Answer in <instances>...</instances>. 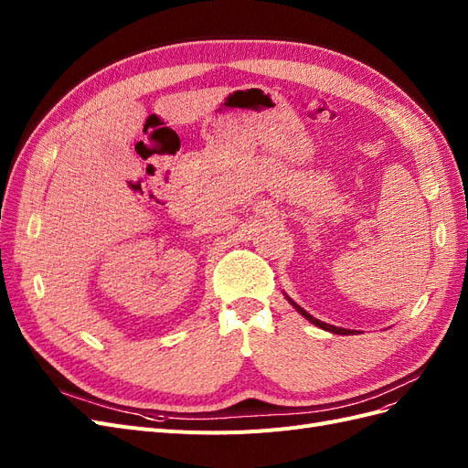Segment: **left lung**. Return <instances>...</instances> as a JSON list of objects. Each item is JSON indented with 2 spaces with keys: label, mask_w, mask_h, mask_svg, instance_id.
I'll list each match as a JSON object with an SVG mask.
<instances>
[{
  "label": "left lung",
  "mask_w": 468,
  "mask_h": 468,
  "mask_svg": "<svg viewBox=\"0 0 468 468\" xmlns=\"http://www.w3.org/2000/svg\"><path fill=\"white\" fill-rule=\"evenodd\" d=\"M287 301L294 306V310H296V313H299V314H303L308 322H313L314 325H318V328H322V330H328V332H332V334H339V335H349V334H353L351 330H346V328H337V325H332V324H325V322H322V320H316L314 316H310L308 313H306V310L304 308H301L299 304H296V303H292L291 299H289V296H287Z\"/></svg>",
  "instance_id": "left-lung-1"
}]
</instances>
